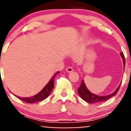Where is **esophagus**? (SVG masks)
<instances>
[{
    "label": "esophagus",
    "instance_id": "1",
    "mask_svg": "<svg viewBox=\"0 0 131 131\" xmlns=\"http://www.w3.org/2000/svg\"><path fill=\"white\" fill-rule=\"evenodd\" d=\"M66 71H67V72L70 73V72H71V71H73V68L72 67H67V68H66Z\"/></svg>",
    "mask_w": 131,
    "mask_h": 131
}]
</instances>
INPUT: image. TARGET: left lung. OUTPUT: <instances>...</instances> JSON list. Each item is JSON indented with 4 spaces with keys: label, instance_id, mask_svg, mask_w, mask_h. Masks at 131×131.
<instances>
[{
    "label": "left lung",
    "instance_id": "left-lung-1",
    "mask_svg": "<svg viewBox=\"0 0 131 131\" xmlns=\"http://www.w3.org/2000/svg\"><path fill=\"white\" fill-rule=\"evenodd\" d=\"M121 55L122 60H123L124 65L125 66L126 61H125L124 55L122 52H121ZM120 86H121V84L119 85V86H118L117 89L115 90V91H114V92H113V93H111V94L108 95H106V96H99V95H97L93 94V93H92V92H90V91L88 90L85 83H84L83 81L82 80V83H81L80 86L78 89V94H79V95L80 96L81 98L83 99V100H85V101H86V102L90 103V104H93V103L95 104V103H99V102H103V101H105V100L111 99V97L115 96V95L117 94L118 91H119Z\"/></svg>",
    "mask_w": 131,
    "mask_h": 131
}]
</instances>
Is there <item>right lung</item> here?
<instances>
[{
	"label": "right lung",
	"instance_id": "add662e5",
	"mask_svg": "<svg viewBox=\"0 0 131 131\" xmlns=\"http://www.w3.org/2000/svg\"><path fill=\"white\" fill-rule=\"evenodd\" d=\"M59 73H60V71H58L52 77L49 82L46 84V85L43 88V89H42L38 94L30 97H20L19 96L15 95H14L20 100H23V102H25L26 103H28V104H34V103H36L45 100L49 96V93L53 90V87H54V79L56 75L58 74Z\"/></svg>",
	"mask_w": 131,
	"mask_h": 131
}]
</instances>
